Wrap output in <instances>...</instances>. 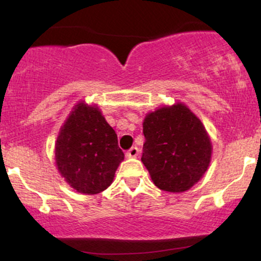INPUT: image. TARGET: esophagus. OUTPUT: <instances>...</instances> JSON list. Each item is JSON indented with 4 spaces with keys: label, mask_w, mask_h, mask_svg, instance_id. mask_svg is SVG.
<instances>
[{
    "label": "esophagus",
    "mask_w": 261,
    "mask_h": 261,
    "mask_svg": "<svg viewBox=\"0 0 261 261\" xmlns=\"http://www.w3.org/2000/svg\"><path fill=\"white\" fill-rule=\"evenodd\" d=\"M139 153H140V149L136 147V146H134V147H131L130 149H128V151L126 152V157H128V158H135V157H137V155H139Z\"/></svg>",
    "instance_id": "esophagus-1"
}]
</instances>
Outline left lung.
Wrapping results in <instances>:
<instances>
[{"instance_id": "obj_1", "label": "left lung", "mask_w": 261, "mask_h": 261, "mask_svg": "<svg viewBox=\"0 0 261 261\" xmlns=\"http://www.w3.org/2000/svg\"><path fill=\"white\" fill-rule=\"evenodd\" d=\"M143 135L141 161L161 190L181 193L205 174L211 142L201 121L184 104L149 113Z\"/></svg>"}]
</instances>
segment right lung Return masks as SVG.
<instances>
[{
	"label": "right lung",
	"mask_w": 261,
	"mask_h": 261,
	"mask_svg": "<svg viewBox=\"0 0 261 261\" xmlns=\"http://www.w3.org/2000/svg\"><path fill=\"white\" fill-rule=\"evenodd\" d=\"M55 157L65 180L80 193L93 195L112 184L124 152L99 109L80 103L61 128Z\"/></svg>",
	"instance_id": "obj_1"
}]
</instances>
